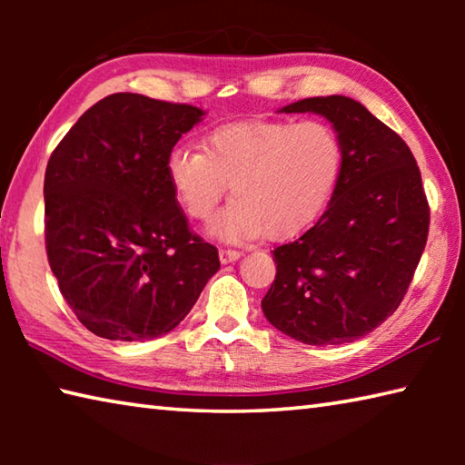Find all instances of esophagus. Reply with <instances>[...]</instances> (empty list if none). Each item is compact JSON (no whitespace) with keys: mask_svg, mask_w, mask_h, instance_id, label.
Masks as SVG:
<instances>
[{"mask_svg":"<svg viewBox=\"0 0 465 465\" xmlns=\"http://www.w3.org/2000/svg\"><path fill=\"white\" fill-rule=\"evenodd\" d=\"M240 256H242L240 250H230V248L219 250V261H222V264H230L233 261H238Z\"/></svg>","mask_w":465,"mask_h":465,"instance_id":"obj_1","label":"esophagus"}]
</instances>
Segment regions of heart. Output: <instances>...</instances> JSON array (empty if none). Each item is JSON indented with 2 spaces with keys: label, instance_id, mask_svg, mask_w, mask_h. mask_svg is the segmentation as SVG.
<instances>
[{
  "label": "heart",
  "instance_id": "1",
  "mask_svg": "<svg viewBox=\"0 0 465 465\" xmlns=\"http://www.w3.org/2000/svg\"><path fill=\"white\" fill-rule=\"evenodd\" d=\"M342 160V141L324 121H233L211 131L204 149H172L166 178L180 207L199 222L213 215L232 183L233 199L211 222L219 240L287 238L324 211Z\"/></svg>",
  "mask_w": 465,
  "mask_h": 465
}]
</instances>
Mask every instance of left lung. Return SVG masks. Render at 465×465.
Instances as JSON below:
<instances>
[{"instance_id": "left-lung-1", "label": "left lung", "mask_w": 465, "mask_h": 465, "mask_svg": "<svg viewBox=\"0 0 465 465\" xmlns=\"http://www.w3.org/2000/svg\"><path fill=\"white\" fill-rule=\"evenodd\" d=\"M282 113H316L342 141L332 201L277 262L262 312L305 344L352 342L383 324L411 287L427 246L430 209L406 141L346 96L305 98Z\"/></svg>"}]
</instances>
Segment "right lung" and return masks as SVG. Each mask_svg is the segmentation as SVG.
Wrapping results in <instances>:
<instances>
[{
    "label": "right lung",
    "instance_id": "right-lung-1",
    "mask_svg": "<svg viewBox=\"0 0 465 465\" xmlns=\"http://www.w3.org/2000/svg\"><path fill=\"white\" fill-rule=\"evenodd\" d=\"M204 113L141 94L85 110L45 172V246L77 320L108 341H152L184 320L219 271L188 227L166 157Z\"/></svg>",
    "mask_w": 465,
    "mask_h": 465
}]
</instances>
